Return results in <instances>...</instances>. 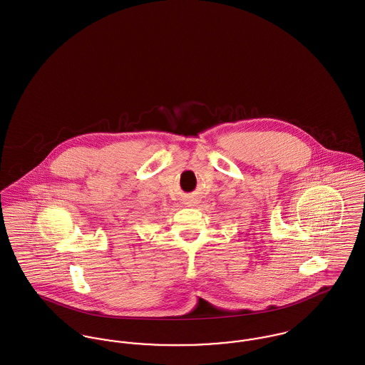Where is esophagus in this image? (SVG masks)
<instances>
[{
  "instance_id": "1",
  "label": "esophagus",
  "mask_w": 365,
  "mask_h": 365,
  "mask_svg": "<svg viewBox=\"0 0 365 365\" xmlns=\"http://www.w3.org/2000/svg\"><path fill=\"white\" fill-rule=\"evenodd\" d=\"M184 202H185V205H187V206H190V207H195V206H198V203L200 202V198H199V195H197V194H191V195H187V197H185Z\"/></svg>"
}]
</instances>
